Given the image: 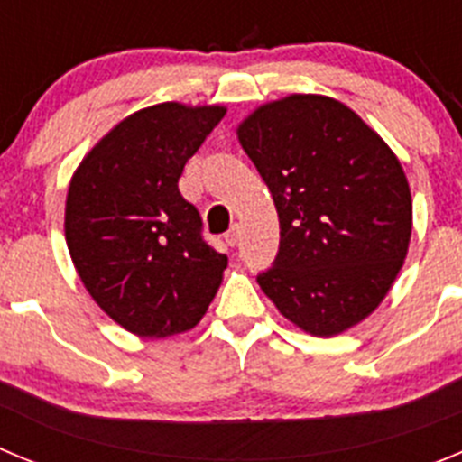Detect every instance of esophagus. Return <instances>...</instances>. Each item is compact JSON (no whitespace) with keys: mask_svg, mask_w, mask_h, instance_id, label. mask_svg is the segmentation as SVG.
Segmentation results:
<instances>
[{"mask_svg":"<svg viewBox=\"0 0 462 462\" xmlns=\"http://www.w3.org/2000/svg\"><path fill=\"white\" fill-rule=\"evenodd\" d=\"M239 235H241V227L239 226H232L230 232H227V235H226L227 246H236V241H239Z\"/></svg>","mask_w":462,"mask_h":462,"instance_id":"obj_1","label":"esophagus"}]
</instances>
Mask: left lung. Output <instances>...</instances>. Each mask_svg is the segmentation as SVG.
<instances>
[{
  "label": "left lung",
  "mask_w": 462,
  "mask_h": 462,
  "mask_svg": "<svg viewBox=\"0 0 462 462\" xmlns=\"http://www.w3.org/2000/svg\"><path fill=\"white\" fill-rule=\"evenodd\" d=\"M236 138L281 226L276 262L257 276L262 292L318 338L364 322L392 290L412 236V193L396 153L355 110L322 94L255 107Z\"/></svg>",
  "instance_id": "8db88e82"
}]
</instances>
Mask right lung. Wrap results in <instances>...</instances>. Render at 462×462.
I'll list each match as a JSON object with an SVG mask.
<instances>
[{"mask_svg": "<svg viewBox=\"0 0 462 462\" xmlns=\"http://www.w3.org/2000/svg\"><path fill=\"white\" fill-rule=\"evenodd\" d=\"M226 106L165 101L133 112L70 177L64 232L91 299L143 338L190 331L221 288L227 257L202 239L180 177Z\"/></svg>", "mask_w": 462, "mask_h": 462, "instance_id": "obj_1", "label": "right lung"}]
</instances>
